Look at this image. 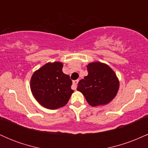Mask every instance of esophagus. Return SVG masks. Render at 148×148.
<instances>
[{
	"label": "esophagus",
	"mask_w": 148,
	"mask_h": 148,
	"mask_svg": "<svg viewBox=\"0 0 148 148\" xmlns=\"http://www.w3.org/2000/svg\"><path fill=\"white\" fill-rule=\"evenodd\" d=\"M78 82H79V80H75V81H73V88L74 90L76 89V86H77Z\"/></svg>",
	"instance_id": "obj_1"
}]
</instances>
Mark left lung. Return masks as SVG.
<instances>
[{
    "mask_svg": "<svg viewBox=\"0 0 148 148\" xmlns=\"http://www.w3.org/2000/svg\"><path fill=\"white\" fill-rule=\"evenodd\" d=\"M87 68L88 76L79 81L77 90L83 93L86 101L92 106L109 103L119 88L115 72L109 66L99 62L88 64Z\"/></svg>",
    "mask_w": 148,
    "mask_h": 148,
    "instance_id": "obj_1",
    "label": "left lung"
}]
</instances>
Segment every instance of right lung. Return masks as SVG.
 I'll return each mask as SVG.
<instances>
[{"label": "right lung", "mask_w": 148, "mask_h": 148, "mask_svg": "<svg viewBox=\"0 0 148 148\" xmlns=\"http://www.w3.org/2000/svg\"><path fill=\"white\" fill-rule=\"evenodd\" d=\"M61 62L47 63L36 71L30 80L33 96L42 106L56 109L68 102L74 90L69 75L62 72Z\"/></svg>", "instance_id": "add662e5"}]
</instances>
